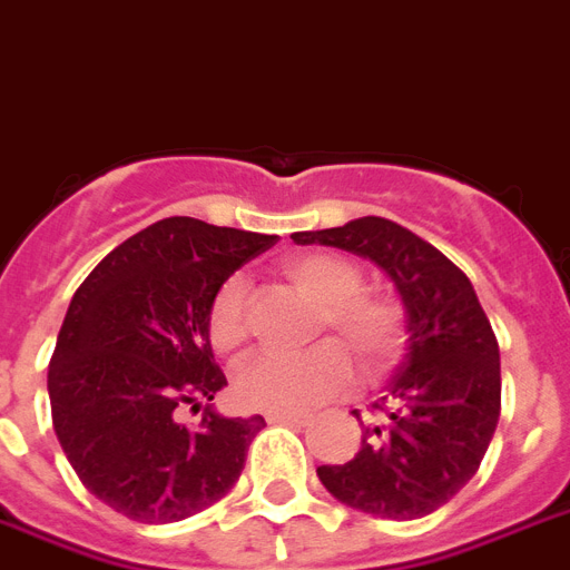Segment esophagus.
<instances>
[{"instance_id": "1", "label": "esophagus", "mask_w": 570, "mask_h": 570, "mask_svg": "<svg viewBox=\"0 0 570 570\" xmlns=\"http://www.w3.org/2000/svg\"><path fill=\"white\" fill-rule=\"evenodd\" d=\"M266 419H269V424H307L309 415H304V413H269Z\"/></svg>"}]
</instances>
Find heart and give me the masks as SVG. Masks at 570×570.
<instances>
[{
    "label": "heart",
    "instance_id": "1",
    "mask_svg": "<svg viewBox=\"0 0 570 570\" xmlns=\"http://www.w3.org/2000/svg\"><path fill=\"white\" fill-rule=\"evenodd\" d=\"M286 281L318 304L316 333H333L354 351L368 377L397 363L406 345V313L392 295L363 289V272L336 254H295L284 261ZM248 336V284L225 277L207 307V340L213 351L234 354ZM354 365L336 342H322L298 357L257 354L234 374V395L257 413H301L345 392Z\"/></svg>",
    "mask_w": 570,
    "mask_h": 570
}]
</instances>
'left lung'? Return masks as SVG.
Wrapping results in <instances>:
<instances>
[{
	"mask_svg": "<svg viewBox=\"0 0 570 570\" xmlns=\"http://www.w3.org/2000/svg\"><path fill=\"white\" fill-rule=\"evenodd\" d=\"M293 239L381 266L404 301L410 333L404 363L372 404L377 421H360V453L318 465V480L368 515L410 521L436 512L478 474L501 419V351L474 286L439 248L381 216Z\"/></svg>",
	"mask_w": 570,
	"mask_h": 570,
	"instance_id": "left-lung-1",
	"label": "left lung"
}]
</instances>
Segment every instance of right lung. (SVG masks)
<instances>
[{"label": "right lung", "mask_w": 570, "mask_h": 570, "mask_svg": "<svg viewBox=\"0 0 570 570\" xmlns=\"http://www.w3.org/2000/svg\"><path fill=\"white\" fill-rule=\"evenodd\" d=\"M277 237L169 216L117 245L72 295L49 363L58 442L87 492L140 524L196 515L234 489L263 415L225 419L216 286ZM203 410L184 425L179 410Z\"/></svg>", "instance_id": "add662e5"}]
</instances>
